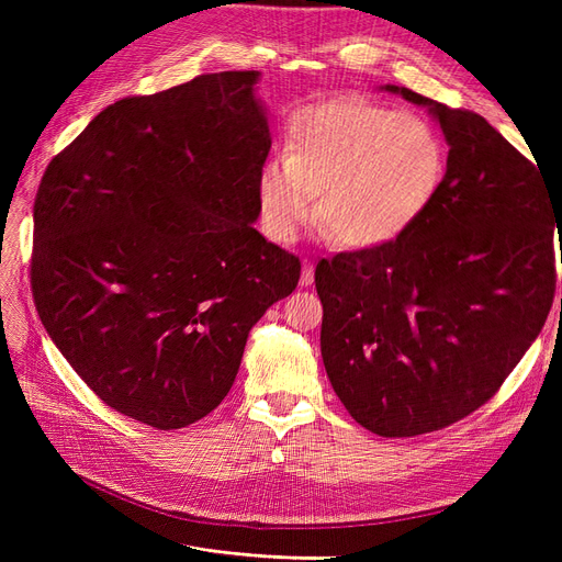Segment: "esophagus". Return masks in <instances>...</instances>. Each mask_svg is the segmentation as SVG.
I'll use <instances>...</instances> for the list:
<instances>
[{
	"mask_svg": "<svg viewBox=\"0 0 562 562\" xmlns=\"http://www.w3.org/2000/svg\"><path fill=\"white\" fill-rule=\"evenodd\" d=\"M314 283V265L304 262L302 265V274H300V285H312Z\"/></svg>",
	"mask_w": 562,
	"mask_h": 562,
	"instance_id": "esophagus-1",
	"label": "esophagus"
}]
</instances>
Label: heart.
<instances>
[{"instance_id":"obj_1","label":"heart","mask_w":562,"mask_h":562,"mask_svg":"<svg viewBox=\"0 0 562 562\" xmlns=\"http://www.w3.org/2000/svg\"><path fill=\"white\" fill-rule=\"evenodd\" d=\"M446 176V145L417 114L368 103L302 110L291 122L285 159L258 178L260 227L291 244L312 217L353 248L396 239L434 201Z\"/></svg>"}]
</instances>
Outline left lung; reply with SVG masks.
Listing matches in <instances>:
<instances>
[{"mask_svg":"<svg viewBox=\"0 0 562 562\" xmlns=\"http://www.w3.org/2000/svg\"><path fill=\"white\" fill-rule=\"evenodd\" d=\"M382 89L438 122L443 182L394 241L337 252L314 279L337 398L368 431L403 438L479 411L518 366L551 310L562 225L539 164L481 114Z\"/></svg>","mask_w":562,"mask_h":562,"instance_id":"8db88e82","label":"left lung"}]
</instances>
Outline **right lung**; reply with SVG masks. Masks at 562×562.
Masks as SVG:
<instances>
[{
    "label": "right lung",
    "mask_w": 562,
    "mask_h": 562,
    "mask_svg": "<svg viewBox=\"0 0 562 562\" xmlns=\"http://www.w3.org/2000/svg\"><path fill=\"white\" fill-rule=\"evenodd\" d=\"M258 81L215 72L116 100L40 182L44 328L100 401L161 431L223 403L250 328L300 281L252 227L271 147Z\"/></svg>",
    "instance_id": "right-lung-1"
}]
</instances>
